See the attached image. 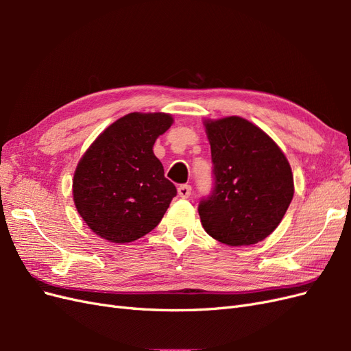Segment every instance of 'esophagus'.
<instances>
[{"label": "esophagus", "mask_w": 351, "mask_h": 351, "mask_svg": "<svg viewBox=\"0 0 351 351\" xmlns=\"http://www.w3.org/2000/svg\"><path fill=\"white\" fill-rule=\"evenodd\" d=\"M190 195H192V186L189 184H180L178 186V196L187 199Z\"/></svg>", "instance_id": "34e87169"}]
</instances>
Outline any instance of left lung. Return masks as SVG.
<instances>
[{"mask_svg": "<svg viewBox=\"0 0 351 351\" xmlns=\"http://www.w3.org/2000/svg\"><path fill=\"white\" fill-rule=\"evenodd\" d=\"M205 125L214 186L199 202L202 226L228 246L259 243L278 227L291 204L290 164L267 133L240 117Z\"/></svg>", "mask_w": 351, "mask_h": 351, "instance_id": "obj_1", "label": "left lung"}]
</instances>
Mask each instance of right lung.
I'll return each instance as SVG.
<instances>
[{
  "label": "right lung",
  "mask_w": 351,
  "mask_h": 351,
  "mask_svg": "<svg viewBox=\"0 0 351 351\" xmlns=\"http://www.w3.org/2000/svg\"><path fill=\"white\" fill-rule=\"evenodd\" d=\"M171 115L132 112L98 136L76 168L73 197L89 228L112 243H130L152 231L177 195L164 176L154 143Z\"/></svg>",
  "instance_id": "obj_1"
}]
</instances>
